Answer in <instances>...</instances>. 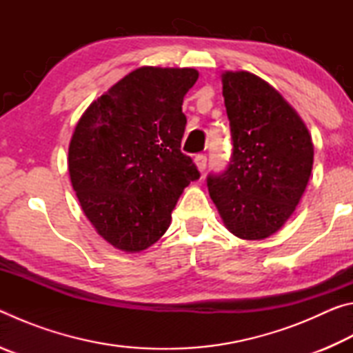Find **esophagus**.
<instances>
[{
  "label": "esophagus",
  "mask_w": 353,
  "mask_h": 353,
  "mask_svg": "<svg viewBox=\"0 0 353 353\" xmlns=\"http://www.w3.org/2000/svg\"><path fill=\"white\" fill-rule=\"evenodd\" d=\"M194 163H196V166H198V170L201 172H204L205 171V166H207V157H205L204 154H198L194 157Z\"/></svg>",
  "instance_id": "esophagus-1"
}]
</instances>
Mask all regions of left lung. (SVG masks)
Listing matches in <instances>:
<instances>
[{
  "mask_svg": "<svg viewBox=\"0 0 353 353\" xmlns=\"http://www.w3.org/2000/svg\"><path fill=\"white\" fill-rule=\"evenodd\" d=\"M234 152L221 174L207 177L224 224L243 240H265L296 210L312 176L313 141L297 112L261 77L223 73Z\"/></svg>",
  "mask_w": 353,
  "mask_h": 353,
  "instance_id": "obj_1",
  "label": "left lung"
}]
</instances>
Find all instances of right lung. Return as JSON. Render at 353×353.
I'll return each instance as SVG.
<instances>
[{
	"instance_id": "obj_1",
	"label": "right lung",
	"mask_w": 353,
	"mask_h": 353,
	"mask_svg": "<svg viewBox=\"0 0 353 353\" xmlns=\"http://www.w3.org/2000/svg\"><path fill=\"white\" fill-rule=\"evenodd\" d=\"M194 68L141 67L88 105L68 148L73 190L88 221L113 248L140 252L162 236L199 171L181 152L183 97Z\"/></svg>"
}]
</instances>
